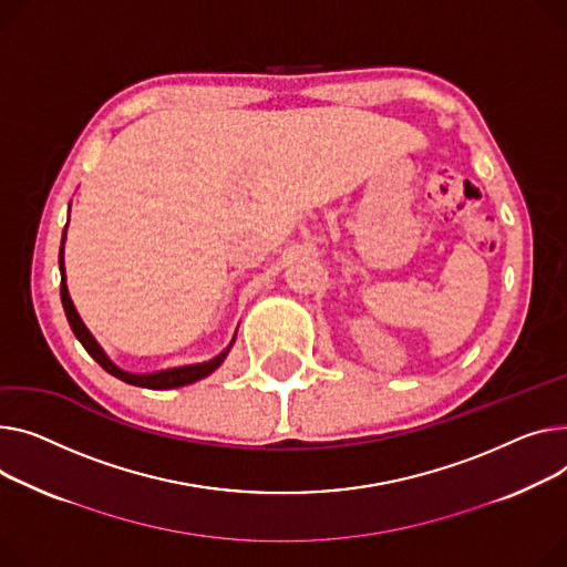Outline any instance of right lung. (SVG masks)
Returning <instances> with one entry per match:
<instances>
[{"mask_svg": "<svg viewBox=\"0 0 567 567\" xmlns=\"http://www.w3.org/2000/svg\"><path fill=\"white\" fill-rule=\"evenodd\" d=\"M63 244H65V230H63V239H61V250H59V269H61V303H63V310H65V317H68V323L74 332V337L80 339L82 347L89 351V355L104 369L109 371L111 375H116V379H121L123 383H130V385H136V388H147V390H173V388H182V385H192L200 379H205V375H209L212 371H216L225 355H228L230 347L220 351L216 358L207 360V362H198V364H186V367H173V369H164V371H155V373H130L125 369H121L118 364H113L106 353L102 351V347L95 342V337L91 334V330L84 326L82 317L78 315V310H74L72 306V298L68 293V285H65V264H63Z\"/></svg>", "mask_w": 567, "mask_h": 567, "instance_id": "add662e5", "label": "right lung"}]
</instances>
